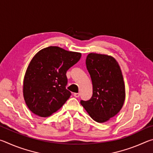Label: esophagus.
Segmentation results:
<instances>
[{
  "label": "esophagus",
  "instance_id": "1",
  "mask_svg": "<svg viewBox=\"0 0 153 153\" xmlns=\"http://www.w3.org/2000/svg\"><path fill=\"white\" fill-rule=\"evenodd\" d=\"M79 95H80L79 93H74V96L76 98H78L79 97Z\"/></svg>",
  "mask_w": 153,
  "mask_h": 153
}]
</instances>
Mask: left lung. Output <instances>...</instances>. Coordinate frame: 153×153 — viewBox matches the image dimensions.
<instances>
[{
  "label": "left lung",
  "instance_id": "8db88e82",
  "mask_svg": "<svg viewBox=\"0 0 153 153\" xmlns=\"http://www.w3.org/2000/svg\"><path fill=\"white\" fill-rule=\"evenodd\" d=\"M86 64L92 82V96L80 103L93 120L104 123L117 115L123 105L126 90L123 75L112 56L90 53Z\"/></svg>",
  "mask_w": 153,
  "mask_h": 153
}]
</instances>
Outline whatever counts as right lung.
Listing matches in <instances>:
<instances>
[{
  "label": "right lung",
  "instance_id": "obj_1",
  "mask_svg": "<svg viewBox=\"0 0 153 153\" xmlns=\"http://www.w3.org/2000/svg\"><path fill=\"white\" fill-rule=\"evenodd\" d=\"M82 54L48 46L36 54L28 65L23 84V94L29 109L46 117L56 112L70 97L66 89V72L77 63Z\"/></svg>",
  "mask_w": 153,
  "mask_h": 153
}]
</instances>
